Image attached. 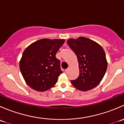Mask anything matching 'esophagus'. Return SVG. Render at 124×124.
Wrapping results in <instances>:
<instances>
[{
  "instance_id": "1",
  "label": "esophagus",
  "mask_w": 124,
  "mask_h": 124,
  "mask_svg": "<svg viewBox=\"0 0 124 124\" xmlns=\"http://www.w3.org/2000/svg\"><path fill=\"white\" fill-rule=\"evenodd\" d=\"M69 70H70V68H67V69H66L65 70V72H68V71H69Z\"/></svg>"
}]
</instances>
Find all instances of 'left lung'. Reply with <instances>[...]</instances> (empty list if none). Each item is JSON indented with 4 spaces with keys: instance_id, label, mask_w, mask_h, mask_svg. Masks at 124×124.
<instances>
[{
    "instance_id": "8db88e82",
    "label": "left lung",
    "mask_w": 124,
    "mask_h": 124,
    "mask_svg": "<svg viewBox=\"0 0 124 124\" xmlns=\"http://www.w3.org/2000/svg\"><path fill=\"white\" fill-rule=\"evenodd\" d=\"M69 47L77 57L79 76L72 85L78 90L86 91L98 85L104 76L107 62L103 48L97 42L85 37L70 38Z\"/></svg>"
}]
</instances>
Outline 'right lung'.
Listing matches in <instances>:
<instances>
[{"instance_id":"right-lung-1","label":"right lung","mask_w":124,"mask_h":124,"mask_svg":"<svg viewBox=\"0 0 124 124\" xmlns=\"http://www.w3.org/2000/svg\"><path fill=\"white\" fill-rule=\"evenodd\" d=\"M65 40L41 39L24 51L20 69L25 82L33 89L44 92L55 85L62 71L56 53Z\"/></svg>"}]
</instances>
